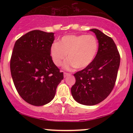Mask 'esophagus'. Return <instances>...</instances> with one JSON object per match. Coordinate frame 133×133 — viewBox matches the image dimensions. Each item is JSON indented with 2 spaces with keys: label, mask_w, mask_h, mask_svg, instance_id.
<instances>
[{
  "label": "esophagus",
  "mask_w": 133,
  "mask_h": 133,
  "mask_svg": "<svg viewBox=\"0 0 133 133\" xmlns=\"http://www.w3.org/2000/svg\"><path fill=\"white\" fill-rule=\"evenodd\" d=\"M70 75V74L69 73H66V72H64V78H66V77H68V76H69Z\"/></svg>",
  "instance_id": "esophagus-1"
}]
</instances>
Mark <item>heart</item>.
Segmentation results:
<instances>
[{"label": "heart", "instance_id": "heart-1", "mask_svg": "<svg viewBox=\"0 0 133 133\" xmlns=\"http://www.w3.org/2000/svg\"><path fill=\"white\" fill-rule=\"evenodd\" d=\"M98 49V42L93 35H70L62 37L60 43L55 42L50 46V54L57 66L63 64L68 54L69 60L64 63V69H83L92 63Z\"/></svg>", "mask_w": 133, "mask_h": 133}]
</instances>
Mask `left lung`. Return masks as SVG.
I'll list each match as a JSON object with an SVG mask.
<instances>
[{
    "mask_svg": "<svg viewBox=\"0 0 133 133\" xmlns=\"http://www.w3.org/2000/svg\"><path fill=\"white\" fill-rule=\"evenodd\" d=\"M90 30L98 40V52L89 66L74 74L76 82L71 87L74 99L87 106L98 104L110 95L117 80L121 59L112 38L98 29Z\"/></svg>",
    "mask_w": 133,
    "mask_h": 133,
    "instance_id": "left-lung-1",
    "label": "left lung"
}]
</instances>
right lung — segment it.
Returning <instances> with one entry per match:
<instances>
[{"label":"right lung","mask_w":133,"mask_h":133,"mask_svg":"<svg viewBox=\"0 0 133 133\" xmlns=\"http://www.w3.org/2000/svg\"><path fill=\"white\" fill-rule=\"evenodd\" d=\"M53 32L35 30L15 43L10 59V72L19 95L26 103L43 106L54 98L63 79V72L53 63L50 54Z\"/></svg>","instance_id":"add662e5"}]
</instances>
